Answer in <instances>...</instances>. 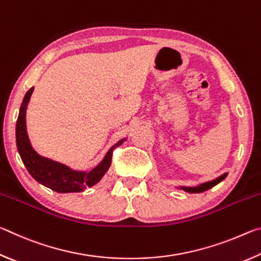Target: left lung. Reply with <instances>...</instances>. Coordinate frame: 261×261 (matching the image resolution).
<instances>
[{"mask_svg":"<svg viewBox=\"0 0 261 261\" xmlns=\"http://www.w3.org/2000/svg\"><path fill=\"white\" fill-rule=\"evenodd\" d=\"M226 177H227V174H224V175H222V176H220V177H218L216 179L211 180V182H207V183L201 184V185H199V187H197V188H183V187H182L180 189H183L184 191L190 192V193L204 192V191H207V190H208V189L215 187L216 184H219V183L221 182V180H223Z\"/></svg>","mask_w":261,"mask_h":261,"instance_id":"1","label":"left lung"}]
</instances>
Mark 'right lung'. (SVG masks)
I'll use <instances>...</instances> for the list:
<instances>
[{
  "label": "right lung",
  "mask_w": 261,
  "mask_h": 261,
  "mask_svg": "<svg viewBox=\"0 0 261 261\" xmlns=\"http://www.w3.org/2000/svg\"><path fill=\"white\" fill-rule=\"evenodd\" d=\"M32 92L33 87H31L28 93L25 94L16 124L17 148H18V153L26 169L37 182L56 192H81L87 188L93 187L102 178V176L110 167L115 147L109 149L102 162L98 167H95L93 170H91L90 173L71 170L67 166L39 155L31 146L28 132H26L25 115ZM122 143L123 140H121L116 146H120Z\"/></svg>",
  "instance_id": "right-lung-1"
}]
</instances>
